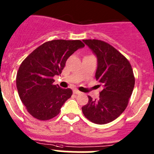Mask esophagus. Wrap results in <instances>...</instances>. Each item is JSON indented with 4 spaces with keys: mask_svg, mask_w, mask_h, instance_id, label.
<instances>
[{
    "mask_svg": "<svg viewBox=\"0 0 154 154\" xmlns=\"http://www.w3.org/2000/svg\"><path fill=\"white\" fill-rule=\"evenodd\" d=\"M73 93H74V94H81V91H79V90L74 89L73 90Z\"/></svg>",
    "mask_w": 154,
    "mask_h": 154,
    "instance_id": "1",
    "label": "esophagus"
}]
</instances>
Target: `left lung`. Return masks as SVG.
I'll return each mask as SVG.
<instances>
[{
  "label": "left lung",
  "instance_id": "obj_1",
  "mask_svg": "<svg viewBox=\"0 0 154 154\" xmlns=\"http://www.w3.org/2000/svg\"><path fill=\"white\" fill-rule=\"evenodd\" d=\"M83 42L96 56L95 79L103 89L98 99L88 96V102L82 110L90 121L105 125L118 118L128 106L135 83L133 70L126 58L108 43L98 39Z\"/></svg>",
  "mask_w": 154,
  "mask_h": 154
}]
</instances>
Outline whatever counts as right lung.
<instances>
[{"mask_svg": "<svg viewBox=\"0 0 154 154\" xmlns=\"http://www.w3.org/2000/svg\"><path fill=\"white\" fill-rule=\"evenodd\" d=\"M84 46L80 40L55 39L39 46L23 61L17 74V88L32 116L46 121L60 114L72 91L53 85V77L60 75L68 58Z\"/></svg>", "mask_w": 154, "mask_h": 154, "instance_id": "right-lung-1", "label": "right lung"}]
</instances>
